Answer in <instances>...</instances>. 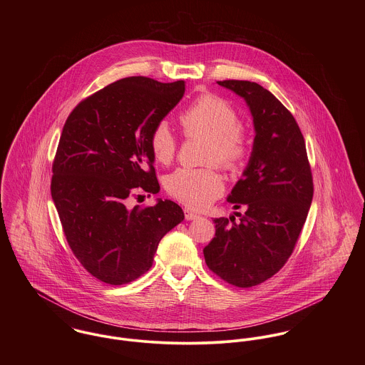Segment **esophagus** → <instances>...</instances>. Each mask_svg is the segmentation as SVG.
<instances>
[{"instance_id":"34e87169","label":"esophagus","mask_w":365,"mask_h":365,"mask_svg":"<svg viewBox=\"0 0 365 365\" xmlns=\"http://www.w3.org/2000/svg\"><path fill=\"white\" fill-rule=\"evenodd\" d=\"M184 213H185V219L187 220H197V219L201 217L198 213H195V212H192L190 209H184Z\"/></svg>"}]
</instances>
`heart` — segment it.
I'll return each instance as SVG.
<instances>
[{
	"instance_id": "b5f03b06",
	"label": "heart",
	"mask_w": 365,
	"mask_h": 365,
	"mask_svg": "<svg viewBox=\"0 0 365 365\" xmlns=\"http://www.w3.org/2000/svg\"><path fill=\"white\" fill-rule=\"evenodd\" d=\"M178 122L187 136L208 138L205 161H216L227 170L243 165L249 145L239 125V113L227 100L204 94L180 113ZM150 149L163 164H168L175 156L177 138L165 122L157 123L152 130ZM165 187L175 200L195 209L208 207L225 188L222 177L210 167L177 168L167 177Z\"/></svg>"
}]
</instances>
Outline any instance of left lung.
I'll return each mask as SVG.
<instances>
[{
    "label": "left lung",
    "instance_id": "1",
    "mask_svg": "<svg viewBox=\"0 0 365 365\" xmlns=\"http://www.w3.org/2000/svg\"><path fill=\"white\" fill-rule=\"evenodd\" d=\"M219 86L242 97L255 125L253 150L243 177L227 197L245 213L213 219L215 237L205 262L226 282L250 288L278 272L294 252L312 204L307 146L292 113L257 83L225 80Z\"/></svg>",
    "mask_w": 365,
    "mask_h": 365
}]
</instances>
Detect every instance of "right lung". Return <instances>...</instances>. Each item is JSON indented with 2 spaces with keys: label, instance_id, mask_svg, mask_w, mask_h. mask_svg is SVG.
Instances as JSON below:
<instances>
[{
  "label": "right lung",
  "instance_id": "add662e5",
  "mask_svg": "<svg viewBox=\"0 0 365 365\" xmlns=\"http://www.w3.org/2000/svg\"><path fill=\"white\" fill-rule=\"evenodd\" d=\"M184 93V81L122 78L81 101L63 126L53 202L71 252L105 284L123 285L146 272L163 236L184 220L170 200L126 205L130 195L160 191L150 135Z\"/></svg>",
  "mask_w": 365,
  "mask_h": 365
}]
</instances>
